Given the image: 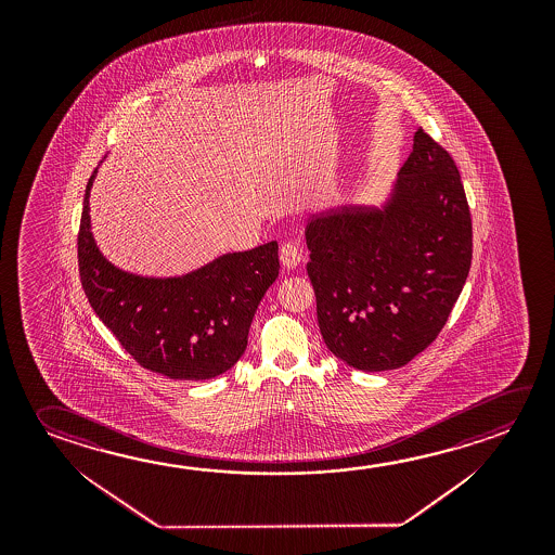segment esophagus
<instances>
[{"mask_svg": "<svg viewBox=\"0 0 555 555\" xmlns=\"http://www.w3.org/2000/svg\"><path fill=\"white\" fill-rule=\"evenodd\" d=\"M301 259H304V254H301L300 247L296 246L294 242L282 244L281 263L284 264L286 269H296V267L300 264Z\"/></svg>", "mask_w": 555, "mask_h": 555, "instance_id": "obj_1", "label": "esophagus"}]
</instances>
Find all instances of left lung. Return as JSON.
Here are the masks:
<instances>
[{
  "label": "left lung",
  "instance_id": "1",
  "mask_svg": "<svg viewBox=\"0 0 555 555\" xmlns=\"http://www.w3.org/2000/svg\"><path fill=\"white\" fill-rule=\"evenodd\" d=\"M306 244L328 350L362 372L409 364L441 333L473 263L456 164L420 128L383 209L313 217Z\"/></svg>",
  "mask_w": 555,
  "mask_h": 555
}]
</instances>
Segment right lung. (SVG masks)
<instances>
[{
  "instance_id": "obj_1",
  "label": "right lung",
  "mask_w": 555,
  "mask_h": 555,
  "mask_svg": "<svg viewBox=\"0 0 555 555\" xmlns=\"http://www.w3.org/2000/svg\"><path fill=\"white\" fill-rule=\"evenodd\" d=\"M92 172L82 201L77 257L94 313L137 364L170 379L201 382L244 354L259 301L279 276V244L227 254L173 279L119 271L94 244L89 217Z\"/></svg>"
}]
</instances>
